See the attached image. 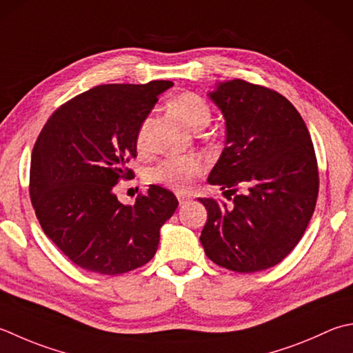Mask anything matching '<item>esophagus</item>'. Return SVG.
<instances>
[{"label": "esophagus", "mask_w": 353, "mask_h": 353, "mask_svg": "<svg viewBox=\"0 0 353 353\" xmlns=\"http://www.w3.org/2000/svg\"><path fill=\"white\" fill-rule=\"evenodd\" d=\"M177 200H179V205L183 206L188 202H191V197L190 196H185V194H177Z\"/></svg>", "instance_id": "esophagus-1"}]
</instances>
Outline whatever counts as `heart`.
<instances>
[{"instance_id":"obj_1","label":"heart","mask_w":353,"mask_h":353,"mask_svg":"<svg viewBox=\"0 0 353 353\" xmlns=\"http://www.w3.org/2000/svg\"><path fill=\"white\" fill-rule=\"evenodd\" d=\"M176 113L188 123L192 130H203L211 121V107L202 96L192 92H185L179 94L172 101ZM147 130L148 121L141 123L136 134V143L139 148L147 145ZM205 172V163L200 157L194 154H176L168 156L159 161L154 167L148 171L151 182L161 183L176 191H186L194 185L196 179Z\"/></svg>"}]
</instances>
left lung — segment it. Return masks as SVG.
<instances>
[{
  "label": "left lung",
  "instance_id": "left-lung-1",
  "mask_svg": "<svg viewBox=\"0 0 353 353\" xmlns=\"http://www.w3.org/2000/svg\"><path fill=\"white\" fill-rule=\"evenodd\" d=\"M210 98L223 113L226 141L208 182L234 199H199L208 211L200 241L219 266L263 271L294 250L314 214V143L296 108L275 90L232 79Z\"/></svg>",
  "mask_w": 353,
  "mask_h": 353
}]
</instances>
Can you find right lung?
I'll return each instance as SVG.
<instances>
[{
  "label": "right lung",
  "mask_w": 353,
  "mask_h": 353,
  "mask_svg": "<svg viewBox=\"0 0 353 353\" xmlns=\"http://www.w3.org/2000/svg\"><path fill=\"white\" fill-rule=\"evenodd\" d=\"M171 81L90 88L54 112L32 151L30 200L39 225L74 265L117 275L154 257L174 214L171 191L150 185L133 206L113 192L133 171L136 134Z\"/></svg>",
  "instance_id": "obj_1"
}]
</instances>
